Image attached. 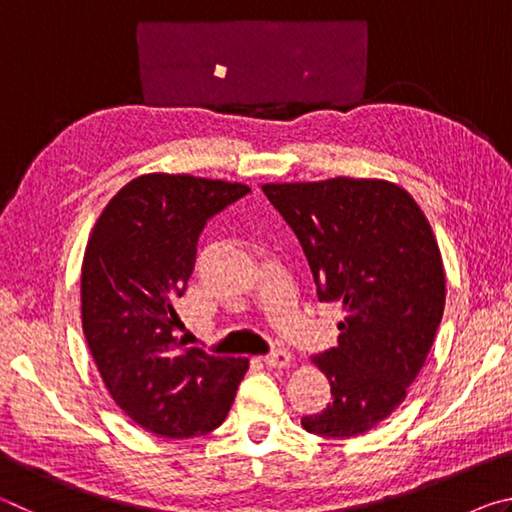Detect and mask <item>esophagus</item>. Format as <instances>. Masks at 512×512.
I'll return each mask as SVG.
<instances>
[{
	"mask_svg": "<svg viewBox=\"0 0 512 512\" xmlns=\"http://www.w3.org/2000/svg\"><path fill=\"white\" fill-rule=\"evenodd\" d=\"M264 363L268 368H289L291 366V352L289 350H273L266 354Z\"/></svg>",
	"mask_w": 512,
	"mask_h": 512,
	"instance_id": "1",
	"label": "esophagus"
}]
</instances>
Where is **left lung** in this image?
<instances>
[{
	"label": "left lung",
	"instance_id": "8db88e82",
	"mask_svg": "<svg viewBox=\"0 0 512 512\" xmlns=\"http://www.w3.org/2000/svg\"><path fill=\"white\" fill-rule=\"evenodd\" d=\"M296 232L318 300L339 302V345L316 354L332 386L302 427L352 438L406 400L445 309V268L427 216L400 185L377 178L262 185Z\"/></svg>",
	"mask_w": 512,
	"mask_h": 512
}]
</instances>
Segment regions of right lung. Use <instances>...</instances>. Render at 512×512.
Wrapping results in <instances>:
<instances>
[{
  "label": "right lung",
  "mask_w": 512,
  "mask_h": 512,
  "mask_svg": "<svg viewBox=\"0 0 512 512\" xmlns=\"http://www.w3.org/2000/svg\"><path fill=\"white\" fill-rule=\"evenodd\" d=\"M250 187L187 173H144L110 198L81 268L83 334L108 393L162 438L214 431L248 359L185 348L173 300L187 289L205 223Z\"/></svg>",
  "instance_id": "add662e5"
}]
</instances>
